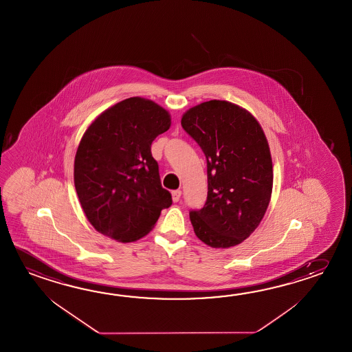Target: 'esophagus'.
<instances>
[{"label": "esophagus", "mask_w": 352, "mask_h": 352, "mask_svg": "<svg viewBox=\"0 0 352 352\" xmlns=\"http://www.w3.org/2000/svg\"><path fill=\"white\" fill-rule=\"evenodd\" d=\"M182 197V190H173L172 192V199L173 201H178Z\"/></svg>", "instance_id": "esophagus-1"}]
</instances>
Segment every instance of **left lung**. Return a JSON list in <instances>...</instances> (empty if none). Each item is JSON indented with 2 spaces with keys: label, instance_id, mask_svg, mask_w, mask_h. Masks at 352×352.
<instances>
[{
  "label": "left lung",
  "instance_id": "obj_1",
  "mask_svg": "<svg viewBox=\"0 0 352 352\" xmlns=\"http://www.w3.org/2000/svg\"><path fill=\"white\" fill-rule=\"evenodd\" d=\"M182 126L207 158V201L189 213L195 236L213 248L242 243L271 201L272 157L265 131L248 110L226 100L189 109Z\"/></svg>",
  "mask_w": 352,
  "mask_h": 352
}]
</instances>
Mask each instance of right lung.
Returning a JSON list of instances; mask_svg holds the SVG:
<instances>
[{
    "label": "right lung",
    "instance_id": "1",
    "mask_svg": "<svg viewBox=\"0 0 352 352\" xmlns=\"http://www.w3.org/2000/svg\"><path fill=\"white\" fill-rule=\"evenodd\" d=\"M170 114L149 99L129 98L102 111L80 140L74 183L95 230L122 243L148 234L172 195L162 187L151 146L170 128Z\"/></svg>",
    "mask_w": 352,
    "mask_h": 352
}]
</instances>
